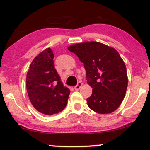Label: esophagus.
Here are the masks:
<instances>
[{
  "label": "esophagus",
  "mask_w": 150,
  "mask_h": 150,
  "mask_svg": "<svg viewBox=\"0 0 150 150\" xmlns=\"http://www.w3.org/2000/svg\"><path fill=\"white\" fill-rule=\"evenodd\" d=\"M82 82H79L78 83H77V85L76 86H75V87H74V89H75V90H79V89H80V87H82Z\"/></svg>",
  "instance_id": "esophagus-1"
}]
</instances>
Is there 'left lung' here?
Returning <instances> with one entry per match:
<instances>
[{"label": "left lung", "instance_id": "obj_1", "mask_svg": "<svg viewBox=\"0 0 150 150\" xmlns=\"http://www.w3.org/2000/svg\"><path fill=\"white\" fill-rule=\"evenodd\" d=\"M68 49L84 63L87 84L93 88L87 99L89 107L100 114L116 111L125 97L128 82L126 67L118 51L97 42L75 44Z\"/></svg>", "mask_w": 150, "mask_h": 150}]
</instances>
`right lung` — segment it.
<instances>
[{
    "mask_svg": "<svg viewBox=\"0 0 150 150\" xmlns=\"http://www.w3.org/2000/svg\"><path fill=\"white\" fill-rule=\"evenodd\" d=\"M53 51L44 49L36 56L27 74L26 87L30 100L38 111L53 115L64 109L70 89L63 85L54 65Z\"/></svg>",
    "mask_w": 150,
    "mask_h": 150,
    "instance_id": "right-lung-1",
    "label": "right lung"
}]
</instances>
